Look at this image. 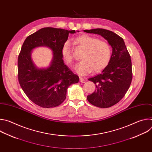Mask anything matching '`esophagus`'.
Returning <instances> with one entry per match:
<instances>
[{
  "instance_id": "esophagus-1",
  "label": "esophagus",
  "mask_w": 152,
  "mask_h": 152,
  "mask_svg": "<svg viewBox=\"0 0 152 152\" xmlns=\"http://www.w3.org/2000/svg\"><path fill=\"white\" fill-rule=\"evenodd\" d=\"M79 80L81 83H85V79L82 77H79Z\"/></svg>"
}]
</instances>
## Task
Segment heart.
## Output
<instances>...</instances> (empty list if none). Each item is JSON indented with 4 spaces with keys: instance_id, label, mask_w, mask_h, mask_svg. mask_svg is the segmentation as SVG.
<instances>
[{
    "instance_id": "b5f03b06",
    "label": "heart",
    "mask_w": 152,
    "mask_h": 152,
    "mask_svg": "<svg viewBox=\"0 0 152 152\" xmlns=\"http://www.w3.org/2000/svg\"><path fill=\"white\" fill-rule=\"evenodd\" d=\"M76 41L85 49L80 62L75 67V72L81 76L94 72H100L109 64L112 56L111 48L107 42L88 35H82L76 38ZM61 55L67 64L73 61V54L70 42H65L61 48Z\"/></svg>"
}]
</instances>
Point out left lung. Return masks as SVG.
<instances>
[{
    "label": "left lung",
    "instance_id": "8db88e82",
    "mask_svg": "<svg viewBox=\"0 0 152 152\" xmlns=\"http://www.w3.org/2000/svg\"><path fill=\"white\" fill-rule=\"evenodd\" d=\"M101 35L112 47L111 61L100 74L88 79L94 82L97 90L87 96L92 104L109 107L117 103L125 95L132 79V62L123 39L115 33L104 29L83 30Z\"/></svg>",
    "mask_w": 152,
    "mask_h": 152
}]
</instances>
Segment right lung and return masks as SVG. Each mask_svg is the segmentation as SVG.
<instances>
[{"label": "right lung", "mask_w": 152, "mask_h": 152, "mask_svg": "<svg viewBox=\"0 0 152 152\" xmlns=\"http://www.w3.org/2000/svg\"><path fill=\"white\" fill-rule=\"evenodd\" d=\"M79 32L78 31H77ZM75 30L44 28L28 36L25 40L18 58V79L21 88L36 104L46 108L56 107L66 98L69 86L79 82V77L64 63L61 48ZM46 47L53 52L47 68H38L31 55L35 48Z\"/></svg>", "instance_id": "1"}]
</instances>
